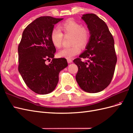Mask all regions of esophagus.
I'll return each instance as SVG.
<instances>
[{"label": "esophagus", "mask_w": 133, "mask_h": 133, "mask_svg": "<svg viewBox=\"0 0 133 133\" xmlns=\"http://www.w3.org/2000/svg\"><path fill=\"white\" fill-rule=\"evenodd\" d=\"M67 62H68V63H72V59H67Z\"/></svg>", "instance_id": "1"}]
</instances>
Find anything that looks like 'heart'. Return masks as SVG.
<instances>
[{
    "mask_svg": "<svg viewBox=\"0 0 133 133\" xmlns=\"http://www.w3.org/2000/svg\"><path fill=\"white\" fill-rule=\"evenodd\" d=\"M72 35L71 44H74L70 47L64 48L58 53V56L60 58L70 59L78 54L81 48L79 46L84 47L87 45L89 42L90 33L87 28H84L80 24L76 22L73 20H68L64 22L58 28L54 29L51 32L50 39L53 45L57 48H60L62 45L63 34ZM79 45H78V44Z\"/></svg>",
    "mask_w": 133,
    "mask_h": 133,
    "instance_id": "heart-1",
    "label": "heart"
}]
</instances>
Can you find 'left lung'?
<instances>
[{
  "instance_id": "obj_1",
  "label": "left lung",
  "mask_w": 133,
  "mask_h": 133,
  "mask_svg": "<svg viewBox=\"0 0 133 133\" xmlns=\"http://www.w3.org/2000/svg\"><path fill=\"white\" fill-rule=\"evenodd\" d=\"M89 30L85 50L73 62L78 67L76 80L84 91L95 93L109 85L113 77L117 58L114 41L106 23L94 14L83 15ZM88 58L82 62L80 58Z\"/></svg>"
}]
</instances>
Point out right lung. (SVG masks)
Listing matches in <instances>:
<instances>
[{
  "mask_svg": "<svg viewBox=\"0 0 133 133\" xmlns=\"http://www.w3.org/2000/svg\"><path fill=\"white\" fill-rule=\"evenodd\" d=\"M63 18L41 17L23 31L18 46V70L26 85L36 93L53 91L59 81L60 71L68 66L65 58H54L55 47L50 34L54 25ZM52 59L49 64L45 61Z\"/></svg>",
  "mask_w": 133,
  "mask_h": 133,
  "instance_id": "obj_1",
  "label": "right lung"
}]
</instances>
